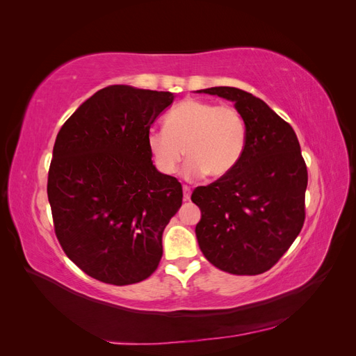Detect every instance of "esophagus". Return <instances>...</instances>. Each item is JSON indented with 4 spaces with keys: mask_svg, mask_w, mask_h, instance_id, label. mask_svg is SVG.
I'll list each match as a JSON object with an SVG mask.
<instances>
[{
    "mask_svg": "<svg viewBox=\"0 0 356 356\" xmlns=\"http://www.w3.org/2000/svg\"><path fill=\"white\" fill-rule=\"evenodd\" d=\"M182 193H184V200H188L191 196V190L188 186H182Z\"/></svg>",
    "mask_w": 356,
    "mask_h": 356,
    "instance_id": "1",
    "label": "esophagus"
}]
</instances>
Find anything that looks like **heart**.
I'll list each match as a JSON object with an SVG mask.
<instances>
[{
  "label": "heart",
  "instance_id": "heart-1",
  "mask_svg": "<svg viewBox=\"0 0 356 356\" xmlns=\"http://www.w3.org/2000/svg\"><path fill=\"white\" fill-rule=\"evenodd\" d=\"M147 147L163 174L177 172L186 148V177L220 178L239 163L246 123L234 106L188 98L166 113L165 129L148 132Z\"/></svg>",
  "mask_w": 356,
  "mask_h": 356
}]
</instances>
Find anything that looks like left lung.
<instances>
[{
  "mask_svg": "<svg viewBox=\"0 0 356 356\" xmlns=\"http://www.w3.org/2000/svg\"><path fill=\"white\" fill-rule=\"evenodd\" d=\"M234 102L246 123L245 152L229 174L191 195L200 208L197 242L232 275H260L281 260L303 229L307 168L294 129L252 93L199 90Z\"/></svg>",
  "mask_w": 356,
  "mask_h": 356,
  "instance_id": "obj_1",
  "label": "left lung"
}]
</instances>
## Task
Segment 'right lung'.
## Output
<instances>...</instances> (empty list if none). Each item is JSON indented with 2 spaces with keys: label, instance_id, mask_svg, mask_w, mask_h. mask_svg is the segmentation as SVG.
Instances as JSON below:
<instances>
[{
  "label": "right lung",
  "instance_id": "1",
  "mask_svg": "<svg viewBox=\"0 0 356 356\" xmlns=\"http://www.w3.org/2000/svg\"><path fill=\"white\" fill-rule=\"evenodd\" d=\"M170 92L115 84L83 102L53 147L47 196L63 252L96 281L131 285L159 267L181 182L153 166L147 135Z\"/></svg>",
  "mask_w": 356,
  "mask_h": 356
}]
</instances>
